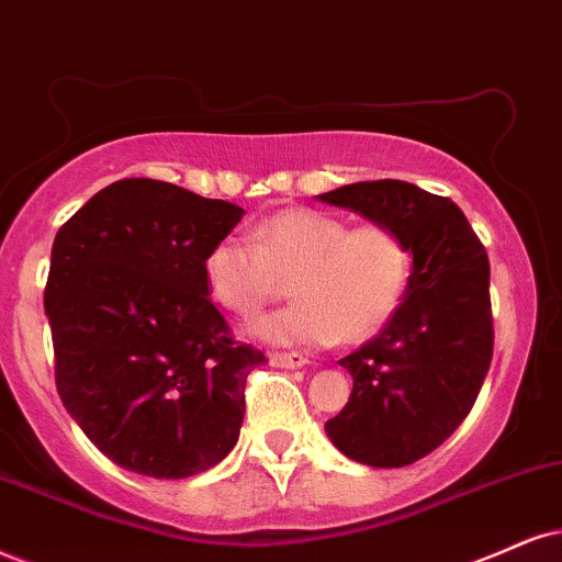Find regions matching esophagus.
Here are the masks:
<instances>
[{
  "label": "esophagus",
  "mask_w": 562,
  "mask_h": 562,
  "mask_svg": "<svg viewBox=\"0 0 562 562\" xmlns=\"http://www.w3.org/2000/svg\"><path fill=\"white\" fill-rule=\"evenodd\" d=\"M270 364L283 367V370H300V367L307 364V357L296 355V351H273L270 355Z\"/></svg>",
  "instance_id": "esophagus-1"
}]
</instances>
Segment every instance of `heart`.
<instances>
[{
    "instance_id": "1",
    "label": "heart",
    "mask_w": 562,
    "mask_h": 562,
    "mask_svg": "<svg viewBox=\"0 0 562 562\" xmlns=\"http://www.w3.org/2000/svg\"><path fill=\"white\" fill-rule=\"evenodd\" d=\"M412 249L380 221L349 226L334 213L294 207L255 226L252 239L228 234L205 252L207 292L239 317L258 315L286 292L292 307L249 325L268 344L328 346L375 336L404 302Z\"/></svg>"
}]
</instances>
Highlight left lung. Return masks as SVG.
<instances>
[{
    "label": "left lung",
    "instance_id": "1",
    "mask_svg": "<svg viewBox=\"0 0 562 562\" xmlns=\"http://www.w3.org/2000/svg\"><path fill=\"white\" fill-rule=\"evenodd\" d=\"M321 203L393 226L412 249L404 302L341 359L355 387L325 422L344 456L398 469L432 453L472 412L493 359L490 260L461 207L398 179L344 184Z\"/></svg>",
    "mask_w": 562,
    "mask_h": 562
}]
</instances>
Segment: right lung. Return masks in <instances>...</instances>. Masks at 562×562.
I'll return each instance as SVG.
<instances>
[{"mask_svg":"<svg viewBox=\"0 0 562 562\" xmlns=\"http://www.w3.org/2000/svg\"><path fill=\"white\" fill-rule=\"evenodd\" d=\"M245 211L156 179L95 192L57 232L44 307L69 417L122 469L184 480L237 446L262 351L232 341L205 252Z\"/></svg>","mask_w":562,"mask_h":562,"instance_id":"add662e5","label":"right lung"}]
</instances>
